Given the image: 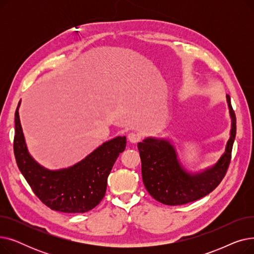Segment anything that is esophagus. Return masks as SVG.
<instances>
[{
  "label": "esophagus",
  "mask_w": 254,
  "mask_h": 254,
  "mask_svg": "<svg viewBox=\"0 0 254 254\" xmlns=\"http://www.w3.org/2000/svg\"><path fill=\"white\" fill-rule=\"evenodd\" d=\"M127 139L130 143L135 144L141 139V136L139 134H137V132H129V134L127 135Z\"/></svg>",
  "instance_id": "34e87169"
}]
</instances>
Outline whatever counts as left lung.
I'll use <instances>...</instances> for the list:
<instances>
[{
  "instance_id": "left-lung-1",
  "label": "left lung",
  "mask_w": 254,
  "mask_h": 254,
  "mask_svg": "<svg viewBox=\"0 0 254 254\" xmlns=\"http://www.w3.org/2000/svg\"><path fill=\"white\" fill-rule=\"evenodd\" d=\"M226 102L232 119L230 139L218 161L202 171L186 170L169 139L147 137L138 143L143 183L156 201L169 206L188 204L209 194L221 182L231 162L236 138V115L229 95Z\"/></svg>"
}]
</instances>
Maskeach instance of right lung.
<instances>
[{
  "instance_id": "right-lung-1",
  "label": "right lung",
  "mask_w": 254,
  "mask_h": 254,
  "mask_svg": "<svg viewBox=\"0 0 254 254\" xmlns=\"http://www.w3.org/2000/svg\"><path fill=\"white\" fill-rule=\"evenodd\" d=\"M15 111L14 154L21 174L35 194L52 210L84 213L100 204L106 193L107 179L116 159L127 146V138L115 137L104 142L75 165L49 170L40 165L29 152Z\"/></svg>"
}]
</instances>
